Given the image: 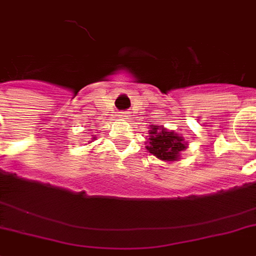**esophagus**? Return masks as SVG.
<instances>
[{
    "label": "esophagus",
    "instance_id": "34e87169",
    "mask_svg": "<svg viewBox=\"0 0 256 256\" xmlns=\"http://www.w3.org/2000/svg\"><path fill=\"white\" fill-rule=\"evenodd\" d=\"M121 117H126V112H122V113H121Z\"/></svg>",
    "mask_w": 256,
    "mask_h": 256
}]
</instances>
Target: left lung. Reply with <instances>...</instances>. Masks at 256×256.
I'll return each mask as SVG.
<instances>
[{"label": "left lung", "mask_w": 256, "mask_h": 256, "mask_svg": "<svg viewBox=\"0 0 256 256\" xmlns=\"http://www.w3.org/2000/svg\"><path fill=\"white\" fill-rule=\"evenodd\" d=\"M151 136L148 138V146L146 147L148 152L162 161H176L180 151L187 148L186 142L182 136L166 130H158V126H152Z\"/></svg>", "instance_id": "1"}]
</instances>
